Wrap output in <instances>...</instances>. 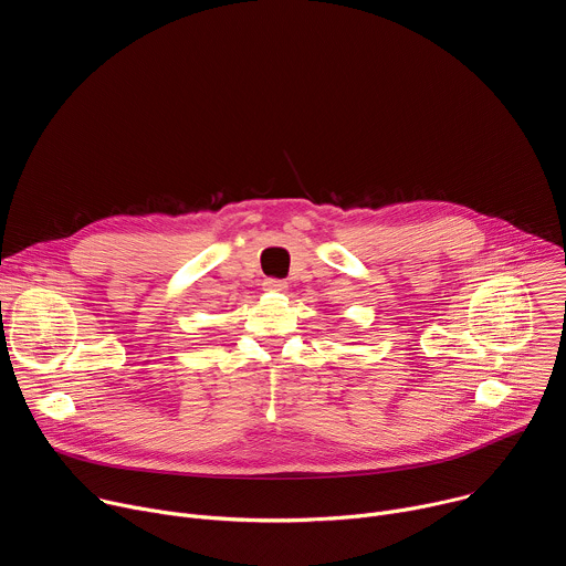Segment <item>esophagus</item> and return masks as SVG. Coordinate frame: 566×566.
Masks as SVG:
<instances>
[{"mask_svg": "<svg viewBox=\"0 0 566 566\" xmlns=\"http://www.w3.org/2000/svg\"><path fill=\"white\" fill-rule=\"evenodd\" d=\"M264 289H266V291L282 293V291H286V282H284V280H275V277H271V280H266V282H264Z\"/></svg>", "mask_w": 566, "mask_h": 566, "instance_id": "34e87169", "label": "esophagus"}]
</instances>
